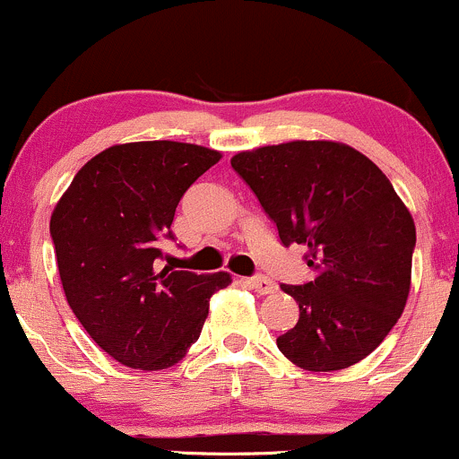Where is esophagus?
<instances>
[{
	"mask_svg": "<svg viewBox=\"0 0 459 459\" xmlns=\"http://www.w3.org/2000/svg\"><path fill=\"white\" fill-rule=\"evenodd\" d=\"M248 283H250V287H253V290L256 291V294H272V291L276 290L274 281L268 279V276H264V274L250 276Z\"/></svg>",
	"mask_w": 459,
	"mask_h": 459,
	"instance_id": "obj_1",
	"label": "esophagus"
}]
</instances>
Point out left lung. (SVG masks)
Listing matches in <instances>:
<instances>
[{
	"label": "left lung",
	"mask_w": 459,
	"mask_h": 459,
	"mask_svg": "<svg viewBox=\"0 0 459 459\" xmlns=\"http://www.w3.org/2000/svg\"><path fill=\"white\" fill-rule=\"evenodd\" d=\"M274 221L285 248L299 244L314 279L281 285L299 322L276 346L305 370L329 372L370 355L410 294L416 229L387 176L335 141H291L230 159Z\"/></svg>",
	"instance_id": "obj_1"
}]
</instances>
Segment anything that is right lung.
I'll list each match as a JSON object with an SVG mask.
<instances>
[{"mask_svg": "<svg viewBox=\"0 0 459 459\" xmlns=\"http://www.w3.org/2000/svg\"><path fill=\"white\" fill-rule=\"evenodd\" d=\"M220 152L178 141L113 145L89 160L49 221L65 296L95 344L139 370L174 366L200 337L226 272L160 268L176 206Z\"/></svg>", "mask_w": 459, "mask_h": 459, "instance_id": "1", "label": "right lung"}]
</instances>
